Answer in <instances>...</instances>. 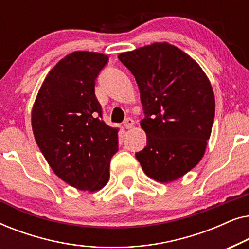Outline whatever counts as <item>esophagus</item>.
I'll use <instances>...</instances> for the list:
<instances>
[{"mask_svg": "<svg viewBox=\"0 0 249 249\" xmlns=\"http://www.w3.org/2000/svg\"><path fill=\"white\" fill-rule=\"evenodd\" d=\"M134 124H135V121L132 120L131 118H127V119H125V120L124 121V127L125 129H131L132 127H134Z\"/></svg>", "mask_w": 249, "mask_h": 249, "instance_id": "34e87169", "label": "esophagus"}]
</instances>
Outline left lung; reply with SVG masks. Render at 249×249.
I'll list each match as a JSON object with an SVG mask.
<instances>
[{
	"instance_id": "8db88e82",
	"label": "left lung",
	"mask_w": 249,
	"mask_h": 249,
	"mask_svg": "<svg viewBox=\"0 0 249 249\" xmlns=\"http://www.w3.org/2000/svg\"><path fill=\"white\" fill-rule=\"evenodd\" d=\"M134 74L147 142L136 159L149 178L170 182L203 158L215 113L212 86L200 67L168 43H154L118 56Z\"/></svg>"
}]
</instances>
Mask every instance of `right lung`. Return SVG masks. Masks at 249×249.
Returning a JSON list of instances; mask_svg holds the SVG:
<instances>
[{
  "label": "right lung",
  "mask_w": 249,
  "mask_h": 249,
  "mask_svg": "<svg viewBox=\"0 0 249 249\" xmlns=\"http://www.w3.org/2000/svg\"><path fill=\"white\" fill-rule=\"evenodd\" d=\"M108 57L73 52L60 61L40 87L32 113L34 136L55 175L80 190L107 185L118 152L119 128L103 121L95 81Z\"/></svg>",
  "instance_id": "1"
}]
</instances>
